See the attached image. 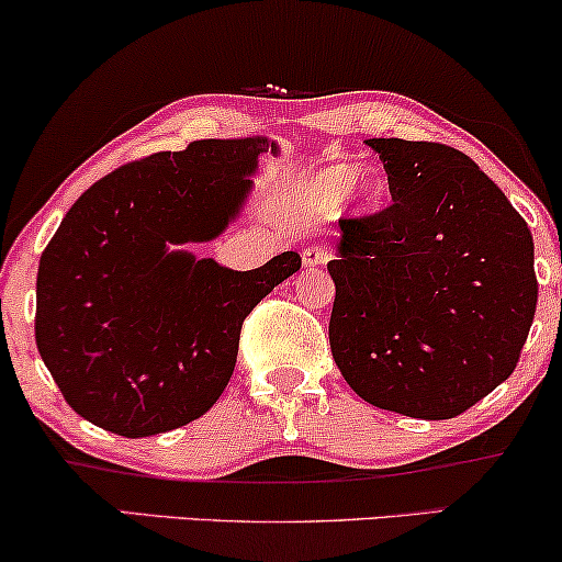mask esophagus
Instances as JSON below:
<instances>
[{
	"label": "esophagus",
	"instance_id": "esophagus-1",
	"mask_svg": "<svg viewBox=\"0 0 562 562\" xmlns=\"http://www.w3.org/2000/svg\"><path fill=\"white\" fill-rule=\"evenodd\" d=\"M330 258H333V252L325 250V247H307V250L302 252L304 268H319V266H325Z\"/></svg>",
	"mask_w": 562,
	"mask_h": 562
}]
</instances>
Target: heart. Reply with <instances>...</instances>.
<instances>
[{
  "label": "heart",
  "mask_w": 562,
  "mask_h": 562,
  "mask_svg": "<svg viewBox=\"0 0 562 562\" xmlns=\"http://www.w3.org/2000/svg\"><path fill=\"white\" fill-rule=\"evenodd\" d=\"M310 203L315 209L335 211L340 209L344 199H348L361 214L379 211L390 199V183L379 172H359L356 175L353 165H333L312 175L307 188Z\"/></svg>",
  "instance_id": "1"
}]
</instances>
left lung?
Listing matches in <instances>:
<instances>
[{"label":"left lung","mask_w":562,"mask_h":562,"mask_svg":"<svg viewBox=\"0 0 562 562\" xmlns=\"http://www.w3.org/2000/svg\"><path fill=\"white\" fill-rule=\"evenodd\" d=\"M392 206L340 218L330 348L382 411L447 420L512 376L535 319L531 232L468 155L369 138Z\"/></svg>","instance_id":"1"}]
</instances>
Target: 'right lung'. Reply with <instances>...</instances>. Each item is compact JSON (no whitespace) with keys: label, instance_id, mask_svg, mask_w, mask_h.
I'll use <instances>...</instances> for the list:
<instances>
[{"label":"right lung","instance_id":"1","mask_svg":"<svg viewBox=\"0 0 562 562\" xmlns=\"http://www.w3.org/2000/svg\"><path fill=\"white\" fill-rule=\"evenodd\" d=\"M276 142L201 138L128 162L87 188L41 255L35 344L90 424L142 439L201 418L235 371L255 304L302 268L299 252L255 271L170 245L229 227Z\"/></svg>","mask_w":562,"mask_h":562}]
</instances>
